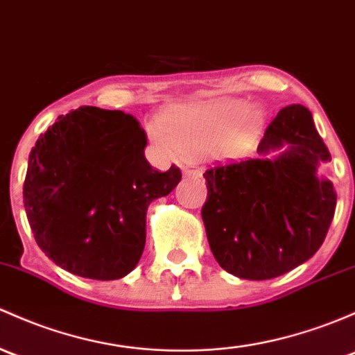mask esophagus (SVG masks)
Wrapping results in <instances>:
<instances>
[{"instance_id":"esophagus-1","label":"esophagus","mask_w":355,"mask_h":355,"mask_svg":"<svg viewBox=\"0 0 355 355\" xmlns=\"http://www.w3.org/2000/svg\"><path fill=\"white\" fill-rule=\"evenodd\" d=\"M182 170H184L185 177H200V175H202V170H200V168L192 166V165L184 166V168H182Z\"/></svg>"}]
</instances>
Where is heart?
<instances>
[{
    "label": "heart",
    "instance_id": "b5f03b06",
    "mask_svg": "<svg viewBox=\"0 0 355 355\" xmlns=\"http://www.w3.org/2000/svg\"><path fill=\"white\" fill-rule=\"evenodd\" d=\"M245 107L240 100L189 107L163 122L162 129L168 139L162 134H156V139L168 151L180 149L190 156L202 155L218 143L226 155L240 156L255 141L263 122L260 110H248L240 118Z\"/></svg>",
    "mask_w": 355,
    "mask_h": 355
}]
</instances>
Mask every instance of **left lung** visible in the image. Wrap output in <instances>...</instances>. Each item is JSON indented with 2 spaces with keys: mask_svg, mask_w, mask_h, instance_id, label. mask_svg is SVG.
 Here are the masks:
<instances>
[{
  "mask_svg": "<svg viewBox=\"0 0 355 355\" xmlns=\"http://www.w3.org/2000/svg\"><path fill=\"white\" fill-rule=\"evenodd\" d=\"M279 158H250L206 170L202 221L216 262L248 281L274 279L311 259L337 206L334 184L316 177L331 156L303 105L284 107L257 151L282 146Z\"/></svg>",
  "mask_w": 355,
  "mask_h": 355,
  "instance_id": "left-lung-1",
  "label": "left lung"
}]
</instances>
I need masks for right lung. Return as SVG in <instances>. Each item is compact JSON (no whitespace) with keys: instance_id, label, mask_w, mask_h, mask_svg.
<instances>
[{"instance_id":"1","label":"right lung","mask_w":355,"mask_h":355,"mask_svg":"<svg viewBox=\"0 0 355 355\" xmlns=\"http://www.w3.org/2000/svg\"><path fill=\"white\" fill-rule=\"evenodd\" d=\"M139 122L121 110L80 107L37 139L28 155L24 204L44 253L74 275L115 281L139 262L146 211L182 178L144 158Z\"/></svg>"}]
</instances>
